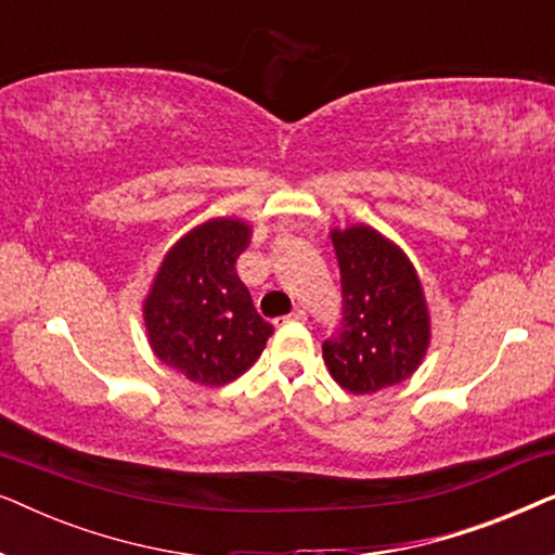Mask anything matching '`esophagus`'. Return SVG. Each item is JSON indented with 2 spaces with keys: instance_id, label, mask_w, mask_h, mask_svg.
<instances>
[{
  "instance_id": "34e87169",
  "label": "esophagus",
  "mask_w": 555,
  "mask_h": 555,
  "mask_svg": "<svg viewBox=\"0 0 555 555\" xmlns=\"http://www.w3.org/2000/svg\"><path fill=\"white\" fill-rule=\"evenodd\" d=\"M306 321V310H300V308H295L291 315H285V318H278V325H285V323H302Z\"/></svg>"
}]
</instances>
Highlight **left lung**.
Masks as SVG:
<instances>
[{
	"label": "left lung",
	"mask_w": 555,
	"mask_h": 555,
	"mask_svg": "<svg viewBox=\"0 0 555 555\" xmlns=\"http://www.w3.org/2000/svg\"><path fill=\"white\" fill-rule=\"evenodd\" d=\"M331 242L344 287V321L323 344L325 366L351 393L406 382L431 340L420 272L397 242L371 224L333 227Z\"/></svg>",
	"instance_id": "left-lung-1"
}]
</instances>
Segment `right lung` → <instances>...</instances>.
<instances>
[{
  "label": "right lung",
  "instance_id": "obj_1",
  "mask_svg": "<svg viewBox=\"0 0 555 555\" xmlns=\"http://www.w3.org/2000/svg\"><path fill=\"white\" fill-rule=\"evenodd\" d=\"M253 227L211 217L166 249L143 298V325L154 356L202 386H224L260 359L272 325L257 315L234 270Z\"/></svg>",
  "mask_w": 555,
  "mask_h": 555
}]
</instances>
